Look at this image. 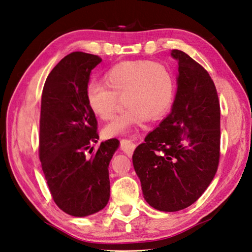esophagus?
<instances>
[{
  "label": "esophagus",
  "instance_id": "34e87169",
  "mask_svg": "<svg viewBox=\"0 0 252 252\" xmlns=\"http://www.w3.org/2000/svg\"><path fill=\"white\" fill-rule=\"evenodd\" d=\"M120 149L127 155V157H131V155L133 154L135 145L129 140L122 139V140H120Z\"/></svg>",
  "mask_w": 252,
  "mask_h": 252
}]
</instances>
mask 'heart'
Masks as SVG:
<instances>
[{
  "mask_svg": "<svg viewBox=\"0 0 252 252\" xmlns=\"http://www.w3.org/2000/svg\"><path fill=\"white\" fill-rule=\"evenodd\" d=\"M106 83L91 81L86 88L89 109L100 120H109L116 113L119 97L126 94L127 107L104 127L103 133L114 136L140 126L150 117L164 116L175 98V78L170 68L151 61L121 62L104 74Z\"/></svg>",
  "mask_w": 252,
  "mask_h": 252,
  "instance_id": "1",
  "label": "heart"
}]
</instances>
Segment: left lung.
Here are the masks:
<instances>
[{"instance_id": "left-lung-1", "label": "left lung", "mask_w": 252, "mask_h": 252, "mask_svg": "<svg viewBox=\"0 0 252 252\" xmlns=\"http://www.w3.org/2000/svg\"><path fill=\"white\" fill-rule=\"evenodd\" d=\"M178 63L171 113L135 149L132 162L144 199L161 212L194 204L212 183L220 158V107L207 70L189 55Z\"/></svg>"}]
</instances>
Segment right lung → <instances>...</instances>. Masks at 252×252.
<instances>
[{
  "label": "right lung",
  "mask_w": 252,
  "mask_h": 252,
  "mask_svg": "<svg viewBox=\"0 0 252 252\" xmlns=\"http://www.w3.org/2000/svg\"><path fill=\"white\" fill-rule=\"evenodd\" d=\"M101 61L82 52L67 55L50 71L42 94L39 159L54 202L75 217L98 213L110 198L108 168L119 140L101 142L94 154H86L99 140L86 88Z\"/></svg>",
  "instance_id": "right-lung-1"
}]
</instances>
